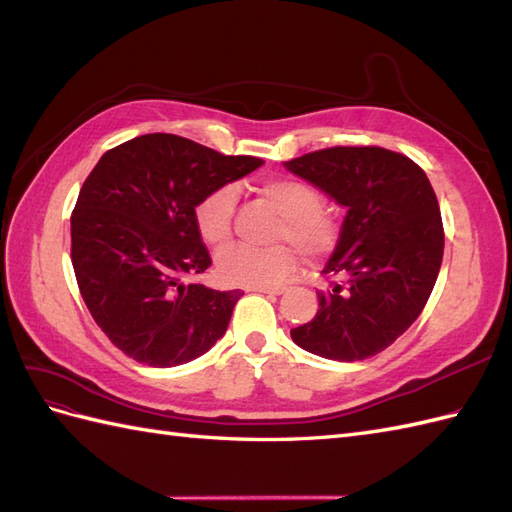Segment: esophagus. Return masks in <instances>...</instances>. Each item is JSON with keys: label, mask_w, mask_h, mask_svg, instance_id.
Listing matches in <instances>:
<instances>
[{"label": "esophagus", "mask_w": 512, "mask_h": 512, "mask_svg": "<svg viewBox=\"0 0 512 512\" xmlns=\"http://www.w3.org/2000/svg\"><path fill=\"white\" fill-rule=\"evenodd\" d=\"M252 290H254V292L273 294V297H280V294H284V290H286V288H275V286H254Z\"/></svg>", "instance_id": "obj_1"}]
</instances>
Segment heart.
I'll return each mask as SVG.
<instances>
[{"instance_id": "b5f03b06", "label": "heart", "mask_w": 512, "mask_h": 512, "mask_svg": "<svg viewBox=\"0 0 512 512\" xmlns=\"http://www.w3.org/2000/svg\"><path fill=\"white\" fill-rule=\"evenodd\" d=\"M260 198L280 213L271 230L269 247H228L218 254L215 269L220 280L232 286H275L290 277L301 256L316 265L335 252L339 226L322 209V194L297 177H273L256 185ZM237 192L232 185H220L198 200L194 226L198 237L213 250L232 239V215Z\"/></svg>"}]
</instances>
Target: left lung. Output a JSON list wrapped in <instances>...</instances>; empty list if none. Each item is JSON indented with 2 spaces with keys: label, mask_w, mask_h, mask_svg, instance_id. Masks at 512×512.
<instances>
[{
  "label": "left lung",
  "mask_w": 512,
  "mask_h": 512,
  "mask_svg": "<svg viewBox=\"0 0 512 512\" xmlns=\"http://www.w3.org/2000/svg\"><path fill=\"white\" fill-rule=\"evenodd\" d=\"M348 209L322 273L312 322L294 344L333 361H363L389 348L421 316L436 286L444 228L425 170L404 153L374 145L329 147L284 164Z\"/></svg>",
  "instance_id": "8db88e82"
}]
</instances>
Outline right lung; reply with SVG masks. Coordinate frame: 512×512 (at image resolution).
<instances>
[{"label": "right lung", "instance_id": "add662e5", "mask_svg": "<svg viewBox=\"0 0 512 512\" xmlns=\"http://www.w3.org/2000/svg\"><path fill=\"white\" fill-rule=\"evenodd\" d=\"M262 164L156 132L108 149L85 179L70 218L76 284L104 335L136 363H188L226 333L243 292L185 282L211 267L194 207Z\"/></svg>", "mask_w": 512, "mask_h": 512}]
</instances>
